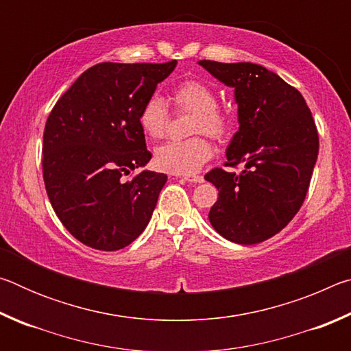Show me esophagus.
Masks as SVG:
<instances>
[{"label": "esophagus", "instance_id": "1", "mask_svg": "<svg viewBox=\"0 0 351 351\" xmlns=\"http://www.w3.org/2000/svg\"><path fill=\"white\" fill-rule=\"evenodd\" d=\"M184 180H186L187 182H203L204 181V178L201 176V175H186L184 176Z\"/></svg>", "mask_w": 351, "mask_h": 351}]
</instances>
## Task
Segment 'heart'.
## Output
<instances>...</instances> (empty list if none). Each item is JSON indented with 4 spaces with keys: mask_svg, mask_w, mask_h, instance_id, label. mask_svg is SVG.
Returning a JSON list of instances; mask_svg holds the SVG:
<instances>
[{
    "mask_svg": "<svg viewBox=\"0 0 351 351\" xmlns=\"http://www.w3.org/2000/svg\"><path fill=\"white\" fill-rule=\"evenodd\" d=\"M178 111L193 112L190 133L197 134L184 141H171L156 148L154 162L161 170L176 175H190L212 158L213 141H224L232 133L234 116L228 106L217 104V93L203 80L186 79L171 91ZM170 111L158 94L145 99L139 110V125L150 139H161L167 133Z\"/></svg>",
    "mask_w": 351,
    "mask_h": 351,
    "instance_id": "1",
    "label": "heart"
}]
</instances>
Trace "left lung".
Returning a JSON list of instances; mask_svg holds the SVG:
<instances>
[{"label": "left lung", "mask_w": 351, "mask_h": 351, "mask_svg": "<svg viewBox=\"0 0 351 351\" xmlns=\"http://www.w3.org/2000/svg\"><path fill=\"white\" fill-rule=\"evenodd\" d=\"M235 88L240 128L224 167L204 178L218 189L210 224L226 240L255 245L280 232L304 204L319 153L316 122L305 99L272 71L254 63L199 60Z\"/></svg>", "instance_id": "obj_1"}]
</instances>
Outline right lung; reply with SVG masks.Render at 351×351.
<instances>
[{
	"instance_id": "1",
	"label": "right lung",
	"mask_w": 351,
	"mask_h": 351,
	"mask_svg": "<svg viewBox=\"0 0 351 351\" xmlns=\"http://www.w3.org/2000/svg\"><path fill=\"white\" fill-rule=\"evenodd\" d=\"M167 63L94 64L57 100L43 133V180L74 239L117 251L142 234L167 175L132 171L152 159L139 110L169 77Z\"/></svg>"
}]
</instances>
